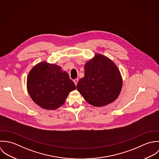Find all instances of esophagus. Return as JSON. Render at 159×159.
I'll use <instances>...</instances> for the list:
<instances>
[{"mask_svg": "<svg viewBox=\"0 0 159 159\" xmlns=\"http://www.w3.org/2000/svg\"><path fill=\"white\" fill-rule=\"evenodd\" d=\"M73 81H74V82L75 85H77V83H78V81H79V80H78L77 79H74Z\"/></svg>", "mask_w": 159, "mask_h": 159, "instance_id": "esophagus-1", "label": "esophagus"}]
</instances>
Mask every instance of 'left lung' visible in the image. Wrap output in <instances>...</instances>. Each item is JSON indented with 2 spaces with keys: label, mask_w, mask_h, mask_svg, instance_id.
<instances>
[{
  "label": "left lung",
  "mask_w": 159,
  "mask_h": 159,
  "mask_svg": "<svg viewBox=\"0 0 159 159\" xmlns=\"http://www.w3.org/2000/svg\"><path fill=\"white\" fill-rule=\"evenodd\" d=\"M85 75L77 85V89L90 104L106 106L114 101L122 87L120 72L114 63L101 54L84 66Z\"/></svg>",
  "instance_id": "left-lung-1"
}]
</instances>
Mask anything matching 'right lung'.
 Instances as JSON below:
<instances>
[{
  "instance_id": "right-lung-1",
  "label": "right lung",
  "mask_w": 159,
  "mask_h": 159,
  "mask_svg": "<svg viewBox=\"0 0 159 159\" xmlns=\"http://www.w3.org/2000/svg\"><path fill=\"white\" fill-rule=\"evenodd\" d=\"M27 89L36 104L45 109L55 110L63 104L69 93L76 87L60 66L43 61L30 72Z\"/></svg>"
}]
</instances>
